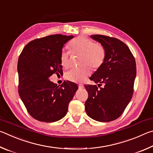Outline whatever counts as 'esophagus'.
Wrapping results in <instances>:
<instances>
[{"label": "esophagus", "instance_id": "34e87169", "mask_svg": "<svg viewBox=\"0 0 153 153\" xmlns=\"http://www.w3.org/2000/svg\"><path fill=\"white\" fill-rule=\"evenodd\" d=\"M78 87H79V88H84V85L82 84H79Z\"/></svg>", "mask_w": 153, "mask_h": 153}]
</instances>
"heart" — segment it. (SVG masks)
Listing matches in <instances>:
<instances>
[{"instance_id":"b5f03b06","label":"heart","mask_w":153,"mask_h":153,"mask_svg":"<svg viewBox=\"0 0 153 153\" xmlns=\"http://www.w3.org/2000/svg\"><path fill=\"white\" fill-rule=\"evenodd\" d=\"M69 48L72 54L82 55L80 64L84 65L80 68L73 69L66 74V78L75 82H81L90 76L92 69H97L102 65L106 59L107 52L104 46L100 43L83 36H78L69 44ZM61 64L64 68L69 66V53L62 51Z\"/></svg>"}]
</instances>
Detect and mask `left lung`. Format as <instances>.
Segmentation results:
<instances>
[{"label":"left lung","instance_id":"1","mask_svg":"<svg viewBox=\"0 0 153 153\" xmlns=\"http://www.w3.org/2000/svg\"><path fill=\"white\" fill-rule=\"evenodd\" d=\"M107 52L102 65L90 77L97 85H85L88 98L85 102L87 115L96 121L109 122L122 115L132 97L136 76L134 56L128 46L115 38L91 35Z\"/></svg>","mask_w":153,"mask_h":153}]
</instances>
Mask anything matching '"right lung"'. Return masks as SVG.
I'll return each mask as SVG.
<instances>
[{
    "label": "right lung",
    "mask_w": 153,
    "mask_h": 153,
    "mask_svg": "<svg viewBox=\"0 0 153 153\" xmlns=\"http://www.w3.org/2000/svg\"><path fill=\"white\" fill-rule=\"evenodd\" d=\"M73 36L54 34L38 38L25 45L17 63L18 92L30 115L43 122H55L64 117L77 85L64 81L60 86L49 77L63 74L61 53Z\"/></svg>",
    "instance_id": "right-lung-1"
}]
</instances>
